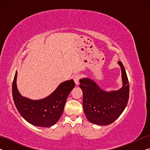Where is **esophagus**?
I'll list each match as a JSON object with an SVG mask.
<instances>
[{"instance_id":"34e87169","label":"esophagus","mask_w":150,"mask_h":150,"mask_svg":"<svg viewBox=\"0 0 150 150\" xmlns=\"http://www.w3.org/2000/svg\"><path fill=\"white\" fill-rule=\"evenodd\" d=\"M80 78H81V75H76L74 76V77H73V80H74L75 84L77 85H78L79 83V81Z\"/></svg>"}]
</instances>
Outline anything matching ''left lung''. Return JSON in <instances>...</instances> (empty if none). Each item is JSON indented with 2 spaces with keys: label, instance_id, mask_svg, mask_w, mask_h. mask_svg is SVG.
Here are the masks:
<instances>
[{
  "label": "left lung",
  "instance_id": "1",
  "mask_svg": "<svg viewBox=\"0 0 150 150\" xmlns=\"http://www.w3.org/2000/svg\"><path fill=\"white\" fill-rule=\"evenodd\" d=\"M122 87L117 91H105L89 78L80 79L79 87L83 91V110L90 122L106 126L114 122L124 110L129 99L128 79L121 62Z\"/></svg>",
  "mask_w": 150,
  "mask_h": 150
}]
</instances>
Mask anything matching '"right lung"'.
I'll list each match as a JSON object with an SVG mask.
<instances>
[{
  "instance_id": "right-lung-1",
  "label": "right lung",
  "mask_w": 150,
  "mask_h": 150,
  "mask_svg": "<svg viewBox=\"0 0 150 150\" xmlns=\"http://www.w3.org/2000/svg\"><path fill=\"white\" fill-rule=\"evenodd\" d=\"M17 71L12 83V96L15 106L28 122L40 127H50L62 116L67 96L75 87L73 79L66 81L47 97L32 100L20 95L16 85Z\"/></svg>"
}]
</instances>
